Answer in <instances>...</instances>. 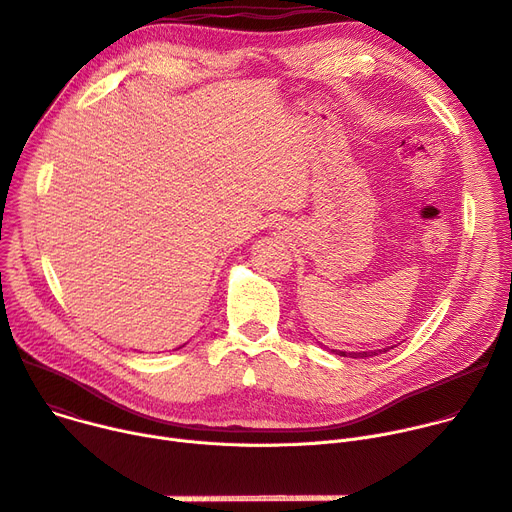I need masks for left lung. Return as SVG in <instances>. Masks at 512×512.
<instances>
[{
  "instance_id": "8db88e82",
  "label": "left lung",
  "mask_w": 512,
  "mask_h": 512,
  "mask_svg": "<svg viewBox=\"0 0 512 512\" xmlns=\"http://www.w3.org/2000/svg\"><path fill=\"white\" fill-rule=\"evenodd\" d=\"M387 348H383V352H385ZM332 352H336V355H340V357H350V359H365V357H373V355H377V352H381V350H371V352H342V350H332Z\"/></svg>"
}]
</instances>
